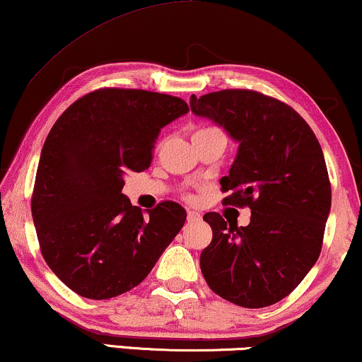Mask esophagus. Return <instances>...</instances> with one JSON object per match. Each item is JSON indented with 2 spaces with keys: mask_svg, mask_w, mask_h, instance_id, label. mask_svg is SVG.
I'll use <instances>...</instances> for the list:
<instances>
[{
  "mask_svg": "<svg viewBox=\"0 0 362 362\" xmlns=\"http://www.w3.org/2000/svg\"><path fill=\"white\" fill-rule=\"evenodd\" d=\"M199 220H202V216H199L196 211H191V209H189V211H188V223H194V221H199Z\"/></svg>",
  "mask_w": 362,
  "mask_h": 362,
  "instance_id": "1",
  "label": "esophagus"
}]
</instances>
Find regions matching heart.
<instances>
[{
	"instance_id": "1",
	"label": "heart",
	"mask_w": 362,
	"mask_h": 362,
	"mask_svg": "<svg viewBox=\"0 0 362 362\" xmlns=\"http://www.w3.org/2000/svg\"><path fill=\"white\" fill-rule=\"evenodd\" d=\"M208 129H211V127H208ZM199 131H206V129H199Z\"/></svg>"
}]
</instances>
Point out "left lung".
<instances>
[{
  "mask_svg": "<svg viewBox=\"0 0 362 362\" xmlns=\"http://www.w3.org/2000/svg\"><path fill=\"white\" fill-rule=\"evenodd\" d=\"M191 112L209 119L238 144L223 199L250 206L247 226L218 213L203 220L213 240L199 257L209 288L240 307L276 304L317 262L331 213V182L309 124L284 102L253 90H221L189 99Z\"/></svg>",
  "mask_w": 362,
  "mask_h": 362,
  "instance_id": "obj_1",
  "label": "left lung"
}]
</instances>
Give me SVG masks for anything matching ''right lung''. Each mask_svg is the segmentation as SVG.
Here are the masks:
<instances>
[{"label": "right lung", "mask_w": 362, "mask_h": 362, "mask_svg": "<svg viewBox=\"0 0 362 362\" xmlns=\"http://www.w3.org/2000/svg\"><path fill=\"white\" fill-rule=\"evenodd\" d=\"M177 97L100 88L74 102L45 141L31 215L43 258L78 296L105 300L139 285L186 221L164 202L147 215L122 194L149 168L160 129L188 114Z\"/></svg>", "instance_id": "1"}]
</instances>
